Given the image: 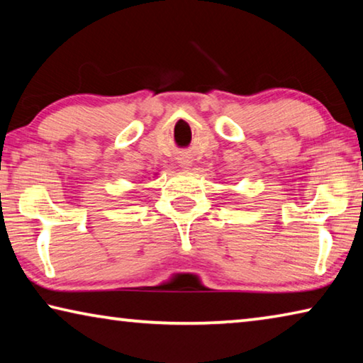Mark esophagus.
Returning a JSON list of instances; mask_svg holds the SVG:
<instances>
[{
    "label": "esophagus",
    "mask_w": 363,
    "mask_h": 363,
    "mask_svg": "<svg viewBox=\"0 0 363 363\" xmlns=\"http://www.w3.org/2000/svg\"><path fill=\"white\" fill-rule=\"evenodd\" d=\"M177 163H179L181 168L189 169V167H192V157H190V153L182 152L179 158H177Z\"/></svg>",
    "instance_id": "34e87169"
}]
</instances>
